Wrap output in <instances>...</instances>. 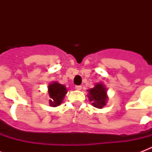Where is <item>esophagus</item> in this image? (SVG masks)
Here are the masks:
<instances>
[{"label": "esophagus", "instance_id": "esophagus-1", "mask_svg": "<svg viewBox=\"0 0 152 152\" xmlns=\"http://www.w3.org/2000/svg\"><path fill=\"white\" fill-rule=\"evenodd\" d=\"M76 90H81V88H82V86L80 85H76V88H75Z\"/></svg>", "mask_w": 152, "mask_h": 152}]
</instances>
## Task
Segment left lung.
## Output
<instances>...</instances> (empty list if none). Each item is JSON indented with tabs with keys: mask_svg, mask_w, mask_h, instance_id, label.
<instances>
[{
	"mask_svg": "<svg viewBox=\"0 0 152 152\" xmlns=\"http://www.w3.org/2000/svg\"><path fill=\"white\" fill-rule=\"evenodd\" d=\"M89 100L92 102V105L96 108H102L106 105V102L107 100L106 95V89L102 83H98L94 88L88 90Z\"/></svg>",
	"mask_w": 152,
	"mask_h": 152,
	"instance_id": "left-lung-1",
	"label": "left lung"
}]
</instances>
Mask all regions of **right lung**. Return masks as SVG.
Wrapping results in <instances>:
<instances>
[{"label": "right lung", "instance_id": "1", "mask_svg": "<svg viewBox=\"0 0 152 152\" xmlns=\"http://www.w3.org/2000/svg\"><path fill=\"white\" fill-rule=\"evenodd\" d=\"M67 93V89L64 85L54 82L49 85V95L50 97V104L52 106H59L61 103L64 95Z\"/></svg>", "mask_w": 152, "mask_h": 152}]
</instances>
